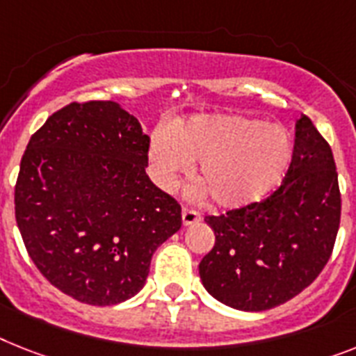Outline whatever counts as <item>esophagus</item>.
I'll list each match as a JSON object with an SVG mask.
<instances>
[{
    "mask_svg": "<svg viewBox=\"0 0 356 356\" xmlns=\"http://www.w3.org/2000/svg\"><path fill=\"white\" fill-rule=\"evenodd\" d=\"M200 220H202V216H200L198 211L184 207V211H181V222H184V225H195L198 224Z\"/></svg>",
    "mask_w": 356,
    "mask_h": 356,
    "instance_id": "obj_1",
    "label": "esophagus"
}]
</instances>
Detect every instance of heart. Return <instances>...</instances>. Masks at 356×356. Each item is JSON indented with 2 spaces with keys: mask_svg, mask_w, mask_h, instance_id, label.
<instances>
[{
  "mask_svg": "<svg viewBox=\"0 0 356 356\" xmlns=\"http://www.w3.org/2000/svg\"><path fill=\"white\" fill-rule=\"evenodd\" d=\"M293 154L295 143L284 127L227 114L198 116L172 134L158 132L149 149L163 189H172L198 161V178L220 207H242L266 196L284 180Z\"/></svg>",
  "mask_w": 356,
  "mask_h": 356,
  "instance_id": "obj_1",
  "label": "heart"
}]
</instances>
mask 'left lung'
Masks as SVG:
<instances>
[{
	"mask_svg": "<svg viewBox=\"0 0 356 356\" xmlns=\"http://www.w3.org/2000/svg\"><path fill=\"white\" fill-rule=\"evenodd\" d=\"M205 222L216 238L200 262L205 289L240 311L286 304L322 273L339 233V175L330 143L302 114L280 187Z\"/></svg>",
	"mask_w": 356,
	"mask_h": 356,
	"instance_id": "left-lung-1",
	"label": "left lung"
}]
</instances>
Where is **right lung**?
<instances>
[{"label": "right lung", "mask_w": 356, "mask_h": 356, "mask_svg": "<svg viewBox=\"0 0 356 356\" xmlns=\"http://www.w3.org/2000/svg\"><path fill=\"white\" fill-rule=\"evenodd\" d=\"M151 138L114 102H72L32 134L14 204L29 257L61 293L114 305L142 289L181 227L180 204L147 176Z\"/></svg>", "instance_id": "right-lung-1"}]
</instances>
